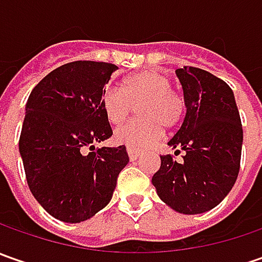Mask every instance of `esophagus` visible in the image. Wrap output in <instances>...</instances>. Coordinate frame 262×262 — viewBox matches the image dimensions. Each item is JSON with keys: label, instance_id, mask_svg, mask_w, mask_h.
<instances>
[{"label": "esophagus", "instance_id": "34e87169", "mask_svg": "<svg viewBox=\"0 0 262 262\" xmlns=\"http://www.w3.org/2000/svg\"><path fill=\"white\" fill-rule=\"evenodd\" d=\"M126 151H128V156H129L131 160H137L140 157V155H141V151L134 148V147H126Z\"/></svg>", "mask_w": 262, "mask_h": 262}]
</instances>
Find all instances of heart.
<instances>
[{"instance_id": "1", "label": "heart", "mask_w": 262, "mask_h": 262, "mask_svg": "<svg viewBox=\"0 0 262 262\" xmlns=\"http://www.w3.org/2000/svg\"><path fill=\"white\" fill-rule=\"evenodd\" d=\"M137 107V118L114 134L116 143L129 147H146L160 138L165 128H173L184 115V100L172 90L170 78L159 71L146 70L126 77L121 90L107 89L102 106L114 125L124 122Z\"/></svg>"}]
</instances>
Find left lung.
<instances>
[{"label":"left lung","mask_w":262,"mask_h":262,"mask_svg":"<svg viewBox=\"0 0 262 262\" xmlns=\"http://www.w3.org/2000/svg\"><path fill=\"white\" fill-rule=\"evenodd\" d=\"M176 76L186 114L167 146L185 155L181 163L160 156L151 184L172 210L200 214L219 206L235 185L244 133L233 92L223 80L195 67L178 68Z\"/></svg>","instance_id":"8db88e82"}]
</instances>
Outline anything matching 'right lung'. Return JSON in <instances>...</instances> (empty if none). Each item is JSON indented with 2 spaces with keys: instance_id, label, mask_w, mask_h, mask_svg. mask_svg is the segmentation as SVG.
I'll return each mask as SVG.
<instances>
[{
  "instance_id": "right-lung-1",
  "label": "right lung",
  "mask_w": 262,
  "mask_h": 262,
  "mask_svg": "<svg viewBox=\"0 0 262 262\" xmlns=\"http://www.w3.org/2000/svg\"><path fill=\"white\" fill-rule=\"evenodd\" d=\"M116 70L107 62H68L42 78L27 99L18 141L27 184L61 222L80 223L105 208L129 162L125 146H93L112 136L102 99Z\"/></svg>"
}]
</instances>
